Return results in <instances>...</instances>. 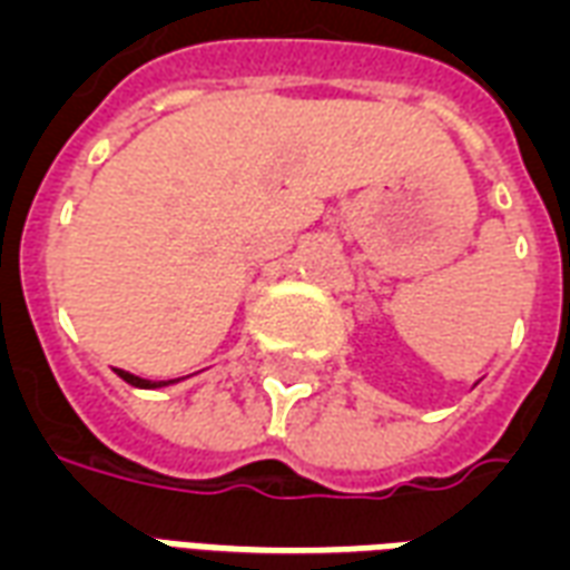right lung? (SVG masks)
Masks as SVG:
<instances>
[{
	"label": "right lung",
	"mask_w": 570,
	"mask_h": 570,
	"mask_svg": "<svg viewBox=\"0 0 570 570\" xmlns=\"http://www.w3.org/2000/svg\"><path fill=\"white\" fill-rule=\"evenodd\" d=\"M117 375L122 379V382L135 384V387H165V384H168V382L153 384V382H147V379H138V375H131V372H126V370H117Z\"/></svg>",
	"instance_id": "1"
}]
</instances>
